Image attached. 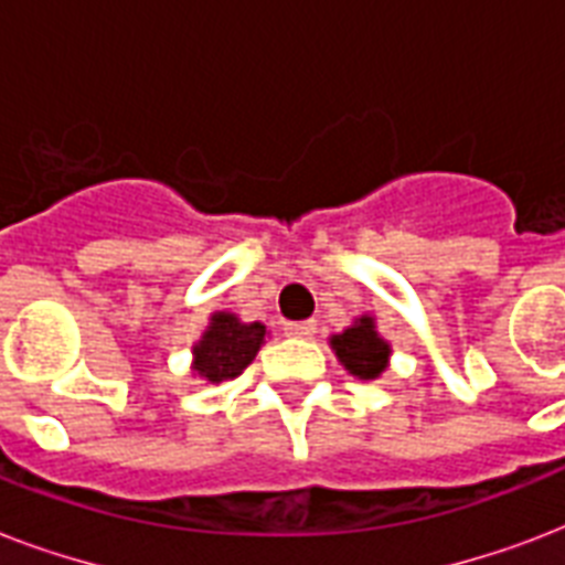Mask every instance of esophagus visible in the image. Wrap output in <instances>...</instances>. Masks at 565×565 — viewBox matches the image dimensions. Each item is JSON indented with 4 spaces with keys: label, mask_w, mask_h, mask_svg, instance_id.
Here are the masks:
<instances>
[{
    "label": "esophagus",
    "mask_w": 565,
    "mask_h": 565,
    "mask_svg": "<svg viewBox=\"0 0 565 565\" xmlns=\"http://www.w3.org/2000/svg\"><path fill=\"white\" fill-rule=\"evenodd\" d=\"M284 334L299 337V340H310V337L317 334V322H313V319H308V322H287V326H284Z\"/></svg>",
    "instance_id": "esophagus-1"
}]
</instances>
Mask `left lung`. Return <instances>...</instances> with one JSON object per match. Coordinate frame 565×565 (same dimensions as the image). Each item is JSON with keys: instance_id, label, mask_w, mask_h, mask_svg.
<instances>
[{"instance_id": "obj_1", "label": "left lung", "mask_w": 565, "mask_h": 565, "mask_svg": "<svg viewBox=\"0 0 565 565\" xmlns=\"http://www.w3.org/2000/svg\"><path fill=\"white\" fill-rule=\"evenodd\" d=\"M331 349H334L337 361L343 363L352 375L372 381L386 370L390 363V343L375 331V319L361 317L354 319L352 328H345L343 334L331 337Z\"/></svg>"}]
</instances>
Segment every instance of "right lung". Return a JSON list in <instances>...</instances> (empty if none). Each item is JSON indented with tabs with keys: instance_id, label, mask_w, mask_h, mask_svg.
Here are the masks:
<instances>
[{
	"instance_id": "1",
	"label": "right lung",
	"mask_w": 565,
	"mask_h": 565,
	"mask_svg": "<svg viewBox=\"0 0 565 565\" xmlns=\"http://www.w3.org/2000/svg\"><path fill=\"white\" fill-rule=\"evenodd\" d=\"M266 340V326L239 322L234 313H213L211 326L204 328L202 340L193 345V372L211 384L231 381L255 361Z\"/></svg>"
}]
</instances>
